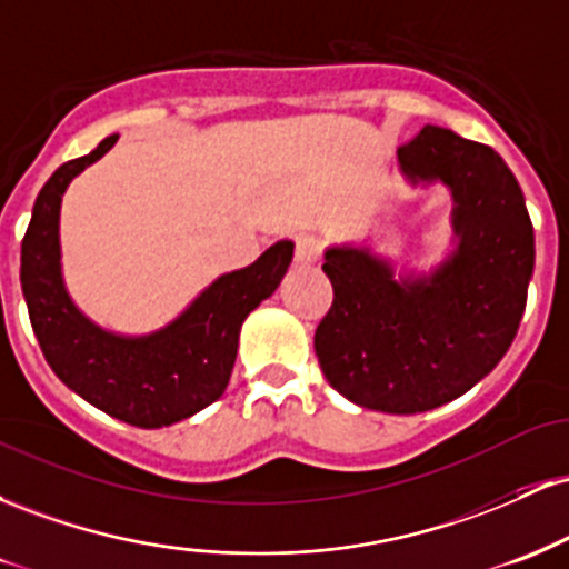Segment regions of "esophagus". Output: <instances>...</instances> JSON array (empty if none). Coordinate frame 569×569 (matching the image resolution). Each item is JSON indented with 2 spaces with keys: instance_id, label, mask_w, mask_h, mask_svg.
I'll return each instance as SVG.
<instances>
[{
  "instance_id": "34e87169",
  "label": "esophagus",
  "mask_w": 569,
  "mask_h": 569,
  "mask_svg": "<svg viewBox=\"0 0 569 569\" xmlns=\"http://www.w3.org/2000/svg\"><path fill=\"white\" fill-rule=\"evenodd\" d=\"M318 257H321V246H318V240L310 238V234H299L297 248H293V262L299 267H310L318 262Z\"/></svg>"
}]
</instances>
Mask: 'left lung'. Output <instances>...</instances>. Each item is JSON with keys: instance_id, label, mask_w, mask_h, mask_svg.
Segmentation results:
<instances>
[{"instance_id": "obj_1", "label": "left lung", "mask_w": 569, "mask_h": 569, "mask_svg": "<svg viewBox=\"0 0 569 569\" xmlns=\"http://www.w3.org/2000/svg\"><path fill=\"white\" fill-rule=\"evenodd\" d=\"M411 184L452 192L455 248L430 272L398 276L369 246H331L335 302L316 356L337 393L363 409L417 415L455 401L511 348L535 267L519 181L492 147L426 126L398 149Z\"/></svg>"}]
</instances>
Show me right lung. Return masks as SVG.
<instances>
[{
	"mask_svg": "<svg viewBox=\"0 0 569 569\" xmlns=\"http://www.w3.org/2000/svg\"><path fill=\"white\" fill-rule=\"evenodd\" d=\"M114 143L117 136H109L84 158L63 162L37 194L21 243V286L31 329L58 380L128 426L162 428L198 415L224 393L240 326L280 286L293 243L278 240L253 264L219 276L152 335L101 329L71 302L63 283L58 221L71 179Z\"/></svg>",
	"mask_w": 569,
	"mask_h": 569,
	"instance_id": "right-lung-1",
	"label": "right lung"
}]
</instances>
